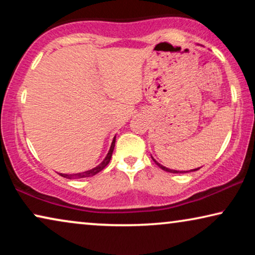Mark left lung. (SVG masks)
Wrapping results in <instances>:
<instances>
[{"label":"left lung","instance_id":"obj_1","mask_svg":"<svg viewBox=\"0 0 255 255\" xmlns=\"http://www.w3.org/2000/svg\"><path fill=\"white\" fill-rule=\"evenodd\" d=\"M152 159H153V156H152ZM153 161H154V162L156 163V165H158V166L160 167V168L163 169V170H166V172H168V173H174V174H177V173H188V170L186 172V170H175V169H169V168H167V167L160 165V163H159L158 161H155V159H153ZM200 168H201V167H200ZM200 168L191 169V170H189V172H195V170H197V169H200Z\"/></svg>","mask_w":255,"mask_h":255}]
</instances>
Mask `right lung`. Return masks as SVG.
<instances>
[{
	"label": "right lung",
	"mask_w": 255,
	"mask_h": 255,
	"mask_svg": "<svg viewBox=\"0 0 255 255\" xmlns=\"http://www.w3.org/2000/svg\"><path fill=\"white\" fill-rule=\"evenodd\" d=\"M115 142H116V135H115L114 139H113V142H111V146H110L109 152H108L107 156L103 159V161L101 162L100 165H97L96 167H94V168L89 169V170H86V172H82V173H76V174H62V173H60L59 175H61L62 177H66V179H83V177H90V176L96 175L97 173H100L101 170H102L104 167H106L108 163H109L110 159H111V155H113L114 148H115Z\"/></svg>",
	"instance_id": "obj_1"
}]
</instances>
